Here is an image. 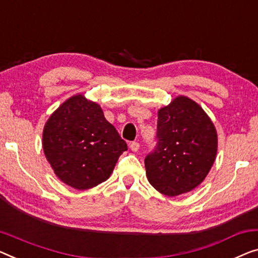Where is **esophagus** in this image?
Returning a JSON list of instances; mask_svg holds the SVG:
<instances>
[{
	"instance_id": "esophagus-1",
	"label": "esophagus",
	"mask_w": 258,
	"mask_h": 258,
	"mask_svg": "<svg viewBox=\"0 0 258 258\" xmlns=\"http://www.w3.org/2000/svg\"><path fill=\"white\" fill-rule=\"evenodd\" d=\"M130 148H131V151H132V152H138V151H139V148H140V144L138 141H132L130 144Z\"/></svg>"
}]
</instances>
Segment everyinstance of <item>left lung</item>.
<instances>
[{
	"label": "left lung",
	"instance_id": "obj_1",
	"mask_svg": "<svg viewBox=\"0 0 258 258\" xmlns=\"http://www.w3.org/2000/svg\"><path fill=\"white\" fill-rule=\"evenodd\" d=\"M156 146L146 156L149 183L175 197L198 186L217 155L213 122L197 103L179 96L157 113Z\"/></svg>",
	"mask_w": 258,
	"mask_h": 258
}]
</instances>
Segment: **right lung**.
I'll use <instances>...</instances> for the list:
<instances>
[{
    "label": "right lung",
    "mask_w": 258,
    "mask_h": 258,
    "mask_svg": "<svg viewBox=\"0 0 258 258\" xmlns=\"http://www.w3.org/2000/svg\"><path fill=\"white\" fill-rule=\"evenodd\" d=\"M43 148L57 177L74 189L87 190L109 178L127 145L101 106L76 95L46 122Z\"/></svg>",
    "instance_id": "obj_1"
}]
</instances>
